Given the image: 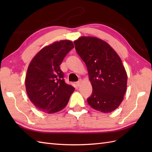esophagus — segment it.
Returning <instances> with one entry per match:
<instances>
[{
    "label": "esophagus",
    "instance_id": "esophagus-1",
    "mask_svg": "<svg viewBox=\"0 0 152 152\" xmlns=\"http://www.w3.org/2000/svg\"><path fill=\"white\" fill-rule=\"evenodd\" d=\"M82 80H79V81L78 82H76V86H78V87H79V86H81V84H82Z\"/></svg>",
    "mask_w": 152,
    "mask_h": 152
}]
</instances>
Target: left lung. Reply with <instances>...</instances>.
I'll list each match as a JSON object with an SVG mask.
<instances>
[{"label":"left lung","instance_id":"1","mask_svg":"<svg viewBox=\"0 0 152 152\" xmlns=\"http://www.w3.org/2000/svg\"><path fill=\"white\" fill-rule=\"evenodd\" d=\"M77 53L88 69L93 93L90 106L102 113L119 107L127 90V74L115 51L99 38L81 37L74 40Z\"/></svg>","mask_w":152,"mask_h":152}]
</instances>
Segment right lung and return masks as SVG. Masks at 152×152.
<instances>
[{"label":"right lung","instance_id":"obj_1","mask_svg":"<svg viewBox=\"0 0 152 152\" xmlns=\"http://www.w3.org/2000/svg\"><path fill=\"white\" fill-rule=\"evenodd\" d=\"M73 48L71 40L54 42L41 49L31 60L25 88L28 99L38 110L53 114L62 110L69 102L74 88L64 82L60 64Z\"/></svg>","mask_w":152,"mask_h":152}]
</instances>
